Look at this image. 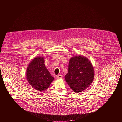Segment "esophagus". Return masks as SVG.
Returning <instances> with one entry per match:
<instances>
[{
	"instance_id": "1",
	"label": "esophagus",
	"mask_w": 122,
	"mask_h": 122,
	"mask_svg": "<svg viewBox=\"0 0 122 122\" xmlns=\"http://www.w3.org/2000/svg\"><path fill=\"white\" fill-rule=\"evenodd\" d=\"M56 78H57V79H61V78H62V76L61 75H58L57 76Z\"/></svg>"
}]
</instances>
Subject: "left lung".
<instances>
[{
    "label": "left lung",
    "instance_id": "obj_1",
    "mask_svg": "<svg viewBox=\"0 0 122 122\" xmlns=\"http://www.w3.org/2000/svg\"><path fill=\"white\" fill-rule=\"evenodd\" d=\"M94 77L93 66L88 58L81 55L70 58L68 73L65 78L73 92L76 93L83 92L90 86Z\"/></svg>",
    "mask_w": 122,
    "mask_h": 122
}]
</instances>
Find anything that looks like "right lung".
<instances>
[{
	"instance_id": "1",
	"label": "right lung",
	"mask_w": 122,
	"mask_h": 122,
	"mask_svg": "<svg viewBox=\"0 0 122 122\" xmlns=\"http://www.w3.org/2000/svg\"><path fill=\"white\" fill-rule=\"evenodd\" d=\"M26 74L30 85L39 92L46 90L54 80L45 66L43 56H37L30 62Z\"/></svg>"
}]
</instances>
